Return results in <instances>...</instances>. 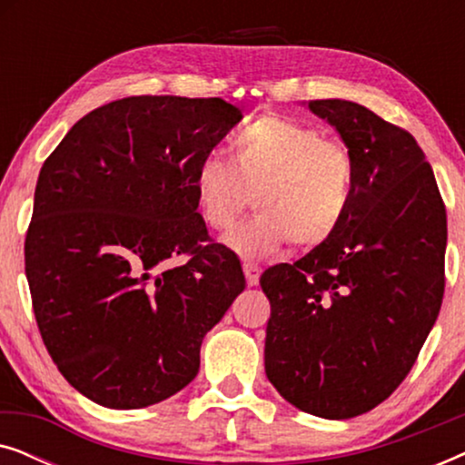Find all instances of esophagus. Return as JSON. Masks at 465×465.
Listing matches in <instances>:
<instances>
[{"instance_id":"esophagus-1","label":"esophagus","mask_w":465,"mask_h":465,"mask_svg":"<svg viewBox=\"0 0 465 465\" xmlns=\"http://www.w3.org/2000/svg\"><path fill=\"white\" fill-rule=\"evenodd\" d=\"M243 272H245L247 285H258V279H260V269H258L256 264H252V262H243Z\"/></svg>"}]
</instances>
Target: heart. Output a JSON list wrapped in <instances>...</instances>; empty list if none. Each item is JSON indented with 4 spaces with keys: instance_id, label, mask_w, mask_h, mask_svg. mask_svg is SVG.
<instances>
[{
    "instance_id": "b5f03b06",
    "label": "heart",
    "mask_w": 465,
    "mask_h": 465,
    "mask_svg": "<svg viewBox=\"0 0 465 465\" xmlns=\"http://www.w3.org/2000/svg\"><path fill=\"white\" fill-rule=\"evenodd\" d=\"M231 161L201 158L193 175L196 207L213 231H226L253 205L258 215L226 234L247 262L283 250L290 241L313 250L332 241L351 212L355 163L345 143L313 124L264 114L231 137Z\"/></svg>"
}]
</instances>
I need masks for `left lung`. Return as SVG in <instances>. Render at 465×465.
<instances>
[{"instance_id": "left-lung-1", "label": "left lung", "mask_w": 465, "mask_h": 465, "mask_svg": "<svg viewBox=\"0 0 465 465\" xmlns=\"http://www.w3.org/2000/svg\"><path fill=\"white\" fill-rule=\"evenodd\" d=\"M355 163L351 212L339 234L260 277L271 302L264 368L309 415L372 411L406 379L444 294L447 212L409 131L345 99L309 101Z\"/></svg>"}]
</instances>
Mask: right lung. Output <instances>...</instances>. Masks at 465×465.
Masks as SVG:
<instances>
[{"instance_id":"add662e5","label":"right lung","mask_w":465,"mask_h":465,"mask_svg":"<svg viewBox=\"0 0 465 465\" xmlns=\"http://www.w3.org/2000/svg\"><path fill=\"white\" fill-rule=\"evenodd\" d=\"M241 118L220 97H124L80 118L42 164L25 239L31 302L50 358L93 402L143 409L183 390L245 290L193 190Z\"/></svg>"}]
</instances>
